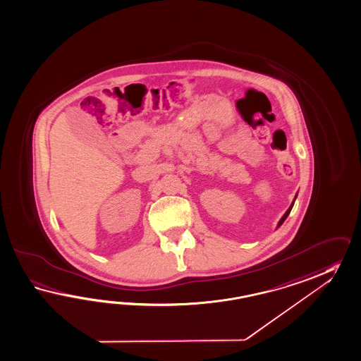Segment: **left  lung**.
Segmentation results:
<instances>
[{"instance_id":"8db88e82","label":"left lung","mask_w":361,"mask_h":361,"mask_svg":"<svg viewBox=\"0 0 361 361\" xmlns=\"http://www.w3.org/2000/svg\"><path fill=\"white\" fill-rule=\"evenodd\" d=\"M292 207H293V204H292V205H290V207H289V209H288L287 212H286V214H284V216H283V217H281V220H280V221H279L278 226H280V225H281V224H283V222H284V220H286V219H287L288 214H289V213H290V209H292Z\"/></svg>"}]
</instances>
